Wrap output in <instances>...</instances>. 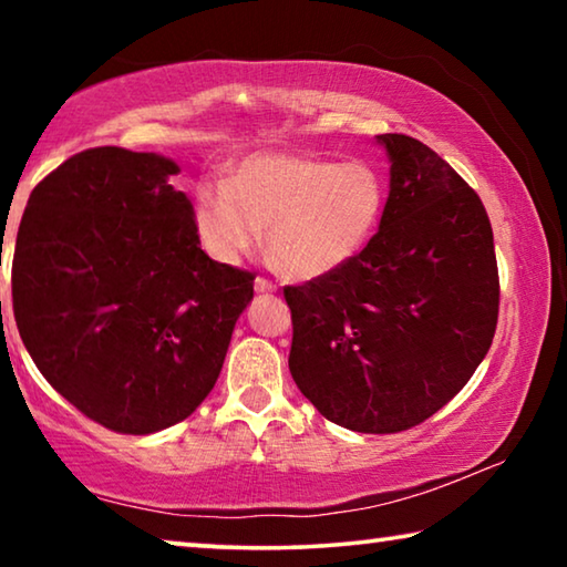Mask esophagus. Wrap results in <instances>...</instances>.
I'll return each instance as SVG.
<instances>
[{"label":"esophagus","mask_w":567,"mask_h":567,"mask_svg":"<svg viewBox=\"0 0 567 567\" xmlns=\"http://www.w3.org/2000/svg\"><path fill=\"white\" fill-rule=\"evenodd\" d=\"M255 290L267 295V292H275L277 285H272L270 280H267V277H257V280H255Z\"/></svg>","instance_id":"obj_1"}]
</instances>
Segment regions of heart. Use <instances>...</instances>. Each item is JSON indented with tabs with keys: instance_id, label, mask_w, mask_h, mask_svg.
<instances>
[{
	"instance_id": "heart-1",
	"label": "heart",
	"mask_w": 567,
	"mask_h": 567,
	"mask_svg": "<svg viewBox=\"0 0 567 567\" xmlns=\"http://www.w3.org/2000/svg\"><path fill=\"white\" fill-rule=\"evenodd\" d=\"M385 207L388 182L370 162L255 152L227 172L225 185L195 189L192 225L223 265L239 262L265 229L267 252L287 277L318 280L370 245Z\"/></svg>"
}]
</instances>
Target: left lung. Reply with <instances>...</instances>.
Returning <instances> with one entry per match:
<instances>
[{
  "mask_svg": "<svg viewBox=\"0 0 567 567\" xmlns=\"http://www.w3.org/2000/svg\"><path fill=\"white\" fill-rule=\"evenodd\" d=\"M390 157L380 229L342 270L285 287L290 372L334 425L388 435L447 405L491 350L501 280L480 197L420 140Z\"/></svg>",
  "mask_w": 567,
  "mask_h": 567,
  "instance_id": "8db88e82",
  "label": "left lung"
}]
</instances>
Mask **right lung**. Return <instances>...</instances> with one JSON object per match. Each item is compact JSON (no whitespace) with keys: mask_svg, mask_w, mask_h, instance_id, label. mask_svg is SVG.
<instances>
[{"mask_svg":"<svg viewBox=\"0 0 567 567\" xmlns=\"http://www.w3.org/2000/svg\"><path fill=\"white\" fill-rule=\"evenodd\" d=\"M177 162L94 147L32 189L12 260L19 334L47 382L124 435L189 417L215 388L255 275L209 260Z\"/></svg>","mask_w":567,"mask_h":567,"instance_id":"1","label":"right lung"}]
</instances>
